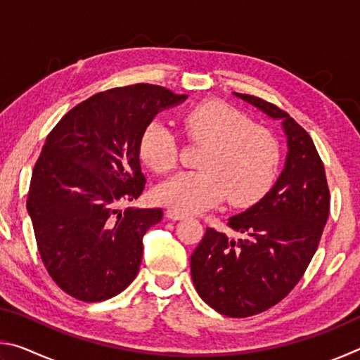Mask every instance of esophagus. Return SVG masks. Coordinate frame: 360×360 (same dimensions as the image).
<instances>
[{
	"mask_svg": "<svg viewBox=\"0 0 360 360\" xmlns=\"http://www.w3.org/2000/svg\"><path fill=\"white\" fill-rule=\"evenodd\" d=\"M167 217L168 219H172V221H181V219H184L186 216L184 214H181V212H178V211H174V210H167Z\"/></svg>",
	"mask_w": 360,
	"mask_h": 360,
	"instance_id": "obj_1",
	"label": "esophagus"
}]
</instances>
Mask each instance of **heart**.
I'll list each match as a JSON object with an SVG mask.
<instances>
[{
	"mask_svg": "<svg viewBox=\"0 0 360 360\" xmlns=\"http://www.w3.org/2000/svg\"><path fill=\"white\" fill-rule=\"evenodd\" d=\"M182 127L193 141L206 144L198 172H181L155 187L157 203L192 214L221 203L248 206L275 181L279 148L264 127L252 125L245 112L222 101H206L182 114ZM139 155L152 172L174 167L178 144L162 122H152L139 141Z\"/></svg>",
	"mask_w": 360,
	"mask_h": 360,
	"instance_id": "b5f03b06",
	"label": "heart"
}]
</instances>
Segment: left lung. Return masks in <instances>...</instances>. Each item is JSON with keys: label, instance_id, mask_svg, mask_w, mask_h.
Segmentation results:
<instances>
[{"label": "left lung", "instance_id": "obj_1", "mask_svg": "<svg viewBox=\"0 0 360 360\" xmlns=\"http://www.w3.org/2000/svg\"><path fill=\"white\" fill-rule=\"evenodd\" d=\"M273 120L288 138L284 168L264 198L231 216V240L206 229L191 255L198 295L217 313L248 318L275 307L300 281L318 249L330 208V193L313 139L283 109L262 98L233 94Z\"/></svg>", "mask_w": 360, "mask_h": 360}]
</instances>
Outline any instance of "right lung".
Here are the masks:
<instances>
[{"mask_svg":"<svg viewBox=\"0 0 360 360\" xmlns=\"http://www.w3.org/2000/svg\"><path fill=\"white\" fill-rule=\"evenodd\" d=\"M186 100L152 84L111 89L79 103L47 135L27 210L44 266L66 294L108 300L136 278L143 236L163 211L119 205L143 193L144 130L158 112Z\"/></svg>","mask_w":360,"mask_h":360,"instance_id":"add662e5","label":"right lung"}]
</instances>
